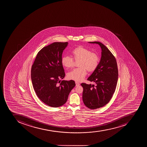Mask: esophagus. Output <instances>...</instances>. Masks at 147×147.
Instances as JSON below:
<instances>
[{
    "instance_id": "esophagus-1",
    "label": "esophagus",
    "mask_w": 147,
    "mask_h": 147,
    "mask_svg": "<svg viewBox=\"0 0 147 147\" xmlns=\"http://www.w3.org/2000/svg\"><path fill=\"white\" fill-rule=\"evenodd\" d=\"M75 84H76V86H78L80 85V83L77 82H75Z\"/></svg>"
}]
</instances>
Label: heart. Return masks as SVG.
I'll use <instances>...</instances> for the list:
<instances>
[{"label":"heart","mask_w":147,"mask_h":147,"mask_svg":"<svg viewBox=\"0 0 147 147\" xmlns=\"http://www.w3.org/2000/svg\"><path fill=\"white\" fill-rule=\"evenodd\" d=\"M73 58L68 56H64L61 58V64L66 68L73 67L74 61H78L79 68H75L68 72V79L77 82L84 80L88 72H93L97 68L99 63L100 58L96 53L91 52L88 49L80 46L76 48L72 51Z\"/></svg>","instance_id":"1"}]
</instances>
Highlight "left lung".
I'll return each mask as SVG.
<instances>
[{"label":"left lung","instance_id":"8db88e82","mask_svg":"<svg viewBox=\"0 0 147 147\" xmlns=\"http://www.w3.org/2000/svg\"><path fill=\"white\" fill-rule=\"evenodd\" d=\"M100 46L101 58L98 66L87 80L95 85L82 83L84 103L91 109L101 108L110 101L115 93L118 79L117 61L105 45L98 41L89 42Z\"/></svg>","mask_w":147,"mask_h":147}]
</instances>
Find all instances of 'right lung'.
Returning <instances> with one entry per match:
<instances>
[{
  "label": "right lung",
  "instance_id": "right-lung-1",
  "mask_svg": "<svg viewBox=\"0 0 147 147\" xmlns=\"http://www.w3.org/2000/svg\"><path fill=\"white\" fill-rule=\"evenodd\" d=\"M68 42H54L37 54L31 68V80L36 95L49 106L57 108L66 103L75 86L73 80H61L65 74L62 54Z\"/></svg>",
  "mask_w": 147,
  "mask_h": 147
}]
</instances>
